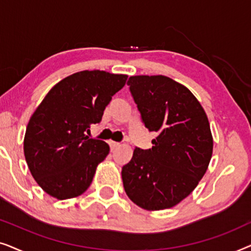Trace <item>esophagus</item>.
<instances>
[{"label": "esophagus", "mask_w": 251, "mask_h": 251, "mask_svg": "<svg viewBox=\"0 0 251 251\" xmlns=\"http://www.w3.org/2000/svg\"><path fill=\"white\" fill-rule=\"evenodd\" d=\"M120 146V143H118V142H109V147H111V150L112 151H114L115 149H118V147Z\"/></svg>", "instance_id": "1"}]
</instances>
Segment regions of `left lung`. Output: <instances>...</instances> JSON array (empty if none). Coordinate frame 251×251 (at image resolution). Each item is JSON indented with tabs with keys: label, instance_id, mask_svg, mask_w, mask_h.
I'll list each match as a JSON object with an SVG mask.
<instances>
[{
	"label": "left lung",
	"instance_id": "obj_1",
	"mask_svg": "<svg viewBox=\"0 0 251 251\" xmlns=\"http://www.w3.org/2000/svg\"><path fill=\"white\" fill-rule=\"evenodd\" d=\"M126 84L143 123L157 136L152 149L136 147L123 166V187L140 208H171L192 193L208 169L214 142L207 114L186 87L168 76L137 75Z\"/></svg>",
	"mask_w": 251,
	"mask_h": 251
}]
</instances>
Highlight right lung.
I'll return each mask as SVG.
<instances>
[{
  "label": "right lung",
  "instance_id": "right-lung-1",
  "mask_svg": "<svg viewBox=\"0 0 251 251\" xmlns=\"http://www.w3.org/2000/svg\"><path fill=\"white\" fill-rule=\"evenodd\" d=\"M128 76L82 71L54 85L33 113L24 138V154L41 188L58 200L81 195L96 168L109 153L105 142L85 132L101 121L112 96Z\"/></svg>",
  "mask_w": 251,
  "mask_h": 251
}]
</instances>
